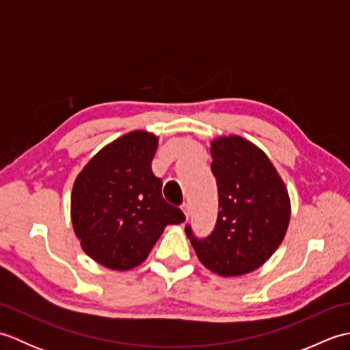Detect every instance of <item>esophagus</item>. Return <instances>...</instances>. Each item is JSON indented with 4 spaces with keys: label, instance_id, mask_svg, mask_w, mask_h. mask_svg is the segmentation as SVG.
Returning a JSON list of instances; mask_svg holds the SVG:
<instances>
[{
    "label": "esophagus",
    "instance_id": "obj_1",
    "mask_svg": "<svg viewBox=\"0 0 350 350\" xmlns=\"http://www.w3.org/2000/svg\"><path fill=\"white\" fill-rule=\"evenodd\" d=\"M182 211H183V213H185V217H187V219H188L189 215H191V207H189V204H188V203H183V204H182Z\"/></svg>",
    "mask_w": 350,
    "mask_h": 350
}]
</instances>
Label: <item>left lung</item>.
I'll return each mask as SVG.
<instances>
[{
	"mask_svg": "<svg viewBox=\"0 0 350 350\" xmlns=\"http://www.w3.org/2000/svg\"><path fill=\"white\" fill-rule=\"evenodd\" d=\"M211 153L219 198L217 224L204 239H197L189 226L185 232L207 269L239 277L269 260L284 239L288 192L266 153L248 139L219 137Z\"/></svg>",
	"mask_w": 350,
	"mask_h": 350,
	"instance_id": "left-lung-1",
	"label": "left lung"
}]
</instances>
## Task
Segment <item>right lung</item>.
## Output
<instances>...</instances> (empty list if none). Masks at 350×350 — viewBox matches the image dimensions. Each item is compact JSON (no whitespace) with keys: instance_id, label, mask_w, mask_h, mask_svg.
<instances>
[{"instance_id":"right-lung-1","label":"right lung","mask_w":350,"mask_h":350,"mask_svg":"<svg viewBox=\"0 0 350 350\" xmlns=\"http://www.w3.org/2000/svg\"><path fill=\"white\" fill-rule=\"evenodd\" d=\"M158 137L132 131L88 161L73 183L72 226L94 262L113 271L141 265L168 224L185 215L162 197L152 171Z\"/></svg>"}]
</instances>
